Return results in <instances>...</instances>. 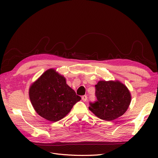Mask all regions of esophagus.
<instances>
[{
    "instance_id": "34e87169",
    "label": "esophagus",
    "mask_w": 158,
    "mask_h": 158,
    "mask_svg": "<svg viewBox=\"0 0 158 158\" xmlns=\"http://www.w3.org/2000/svg\"><path fill=\"white\" fill-rule=\"evenodd\" d=\"M82 101H84V102L86 101V100H87V96L86 95L82 96Z\"/></svg>"
}]
</instances>
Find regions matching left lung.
<instances>
[{"mask_svg": "<svg viewBox=\"0 0 158 158\" xmlns=\"http://www.w3.org/2000/svg\"><path fill=\"white\" fill-rule=\"evenodd\" d=\"M97 101L89 104V110L99 118L112 121L127 110L131 95L127 86L119 81H99L95 85Z\"/></svg>", "mask_w": 158, "mask_h": 158, "instance_id": "8db88e82", "label": "left lung"}]
</instances>
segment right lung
Masks as SVG:
<instances>
[{
  "label": "right lung",
  "instance_id": "right-lung-1",
  "mask_svg": "<svg viewBox=\"0 0 158 158\" xmlns=\"http://www.w3.org/2000/svg\"><path fill=\"white\" fill-rule=\"evenodd\" d=\"M29 95L36 112L44 118L57 122L71 111L81 98L53 69L45 71L31 85Z\"/></svg>",
  "mask_w": 158,
  "mask_h": 158
}]
</instances>
